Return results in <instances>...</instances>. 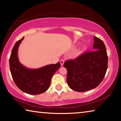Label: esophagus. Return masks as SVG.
Returning <instances> with one entry per match:
<instances>
[{"instance_id":"esophagus-1","label":"esophagus","mask_w":121,"mask_h":121,"mask_svg":"<svg viewBox=\"0 0 121 121\" xmlns=\"http://www.w3.org/2000/svg\"><path fill=\"white\" fill-rule=\"evenodd\" d=\"M60 64L61 66L63 65V64H64V62H65V60H63V59H61V60H60Z\"/></svg>"}]
</instances>
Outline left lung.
<instances>
[{
    "label": "left lung",
    "instance_id": "8db88e82",
    "mask_svg": "<svg viewBox=\"0 0 121 121\" xmlns=\"http://www.w3.org/2000/svg\"><path fill=\"white\" fill-rule=\"evenodd\" d=\"M93 51L85 52L74 60L65 61L67 82L75 91L85 92L95 89L105 77L108 67V56L103 41L94 37Z\"/></svg>",
    "mask_w": 121,
    "mask_h": 121
}]
</instances>
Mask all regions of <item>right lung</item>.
Returning a JSON list of instances; mask_svg holds the SVG:
<instances>
[{"label": "right lung", "mask_w": 121, "mask_h": 121, "mask_svg": "<svg viewBox=\"0 0 121 121\" xmlns=\"http://www.w3.org/2000/svg\"><path fill=\"white\" fill-rule=\"evenodd\" d=\"M24 37L18 40L12 49L9 58V67L14 83L23 92L30 95H39L50 87L51 79L60 67V62L45 65L38 69H29L20 62L18 48Z\"/></svg>", "instance_id": "add662e5"}]
</instances>
